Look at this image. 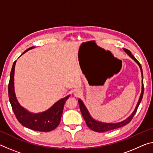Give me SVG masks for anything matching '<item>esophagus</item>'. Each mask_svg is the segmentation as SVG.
<instances>
[{"mask_svg":"<svg viewBox=\"0 0 153 153\" xmlns=\"http://www.w3.org/2000/svg\"><path fill=\"white\" fill-rule=\"evenodd\" d=\"M74 96L76 97H79V95L81 94V91H79V90H76V91L74 92Z\"/></svg>","mask_w":153,"mask_h":153,"instance_id":"34e87169","label":"esophagus"}]
</instances>
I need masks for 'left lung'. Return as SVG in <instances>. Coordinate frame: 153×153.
<instances>
[{"label":"left lung","mask_w":153,"mask_h":153,"mask_svg":"<svg viewBox=\"0 0 153 153\" xmlns=\"http://www.w3.org/2000/svg\"><path fill=\"white\" fill-rule=\"evenodd\" d=\"M124 50L127 53V54L129 55V56L131 58V59L134 60L138 64V65H139L140 69H141L142 75L143 76V72H142V66H141V65H140V62L137 61V60L135 59V58L134 57V56H133L131 54V52L129 50L125 49V48H124ZM144 84H143V77H142V93H141V94H140V97L139 99V101H138V103L137 104L136 108H135V110L133 111V112L131 114V115L129 118H127V119L125 120L124 121H122V122H120V123H114H114H103L98 122V121L94 120L93 118L91 117V115L89 114L88 111V110H87V109L86 108L85 105H84L83 102H82L80 99H78V103H79V108H80V111L82 112V116H83V118H84V120H85V122L86 123V125L88 126L90 129H92L93 131H94L102 133V132L108 131H110V130L118 129V128H120L121 127H123V126L127 125L128 123H129L130 121L132 120V118H133V116H134L135 114L136 113L137 110L138 108V106H139L140 103V102H141V101L142 99L143 94H144Z\"/></svg>","instance_id":"1"}]
</instances>
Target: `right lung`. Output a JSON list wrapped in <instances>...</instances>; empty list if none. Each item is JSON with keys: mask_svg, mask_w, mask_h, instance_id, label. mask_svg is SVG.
I'll list each match as a JSON object with an SVG mask.
<instances>
[{"mask_svg": "<svg viewBox=\"0 0 153 153\" xmlns=\"http://www.w3.org/2000/svg\"><path fill=\"white\" fill-rule=\"evenodd\" d=\"M34 47L29 48L24 51L27 52ZM23 53V54H24ZM16 62H13L10 73V79L8 85V93L9 101L15 116L18 120L24 127L34 131L49 132L55 129L60 122L65 103L70 95L57 101L49 110L39 114H33L26 110L19 104L14 92V71Z\"/></svg>", "mask_w": 153, "mask_h": 153, "instance_id": "add662e5", "label": "right lung"}]
</instances>
